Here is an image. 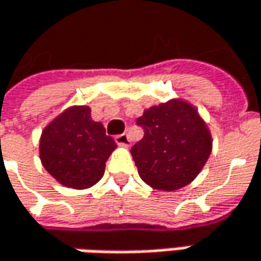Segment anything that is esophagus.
I'll return each instance as SVG.
<instances>
[{"label":"esophagus","mask_w":261,"mask_h":261,"mask_svg":"<svg viewBox=\"0 0 261 261\" xmlns=\"http://www.w3.org/2000/svg\"><path fill=\"white\" fill-rule=\"evenodd\" d=\"M116 144L117 145H122V146H129L130 145V141H129V136L127 134H122V135H117L115 138Z\"/></svg>","instance_id":"1"}]
</instances>
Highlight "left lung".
Instances as JSON below:
<instances>
[{
	"label": "left lung",
	"mask_w": 261,
	"mask_h": 261,
	"mask_svg": "<svg viewBox=\"0 0 261 261\" xmlns=\"http://www.w3.org/2000/svg\"><path fill=\"white\" fill-rule=\"evenodd\" d=\"M144 138L130 154L141 178L156 190L173 192L192 183L212 151V138L197 110L185 100L146 109L136 119Z\"/></svg>",
	"instance_id": "left-lung-1"
}]
</instances>
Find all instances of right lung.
Instances as JSON below:
<instances>
[{
  "label": "right lung",
  "instance_id": "obj_1",
  "mask_svg": "<svg viewBox=\"0 0 261 261\" xmlns=\"http://www.w3.org/2000/svg\"><path fill=\"white\" fill-rule=\"evenodd\" d=\"M116 146L103 125L91 119L90 107L72 106L43 129L39 149L42 164L56 181L81 190L103 177Z\"/></svg>",
  "mask_w": 261,
  "mask_h": 261
}]
</instances>
